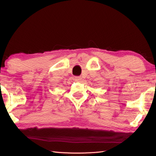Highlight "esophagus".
I'll use <instances>...</instances> for the list:
<instances>
[{
	"mask_svg": "<svg viewBox=\"0 0 156 156\" xmlns=\"http://www.w3.org/2000/svg\"><path fill=\"white\" fill-rule=\"evenodd\" d=\"M75 79L76 81H80L81 79V77H79V76H76V77H75Z\"/></svg>",
	"mask_w": 156,
	"mask_h": 156,
	"instance_id": "obj_1",
	"label": "esophagus"
}]
</instances>
